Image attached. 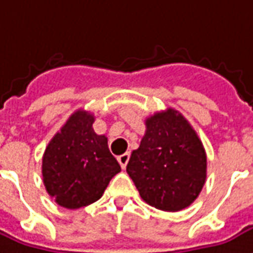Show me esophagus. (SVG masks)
<instances>
[{"mask_svg": "<svg viewBox=\"0 0 253 253\" xmlns=\"http://www.w3.org/2000/svg\"><path fill=\"white\" fill-rule=\"evenodd\" d=\"M128 159H130V154H123V155L118 156V161H119L122 169H126Z\"/></svg>", "mask_w": 253, "mask_h": 253, "instance_id": "34e87169", "label": "esophagus"}]
</instances>
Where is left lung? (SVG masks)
Wrapping results in <instances>:
<instances>
[{
  "mask_svg": "<svg viewBox=\"0 0 253 253\" xmlns=\"http://www.w3.org/2000/svg\"><path fill=\"white\" fill-rule=\"evenodd\" d=\"M145 126L140 147L127 163V173L148 205L178 212L191 205L205 184V148L176 109L154 113Z\"/></svg>",
  "mask_w": 253,
  "mask_h": 253,
  "instance_id": "8db88e82",
  "label": "left lung"
}]
</instances>
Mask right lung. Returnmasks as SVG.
Listing matches in <instances>:
<instances>
[{"label":"right lung","instance_id":"right-lung-1","mask_svg":"<svg viewBox=\"0 0 253 253\" xmlns=\"http://www.w3.org/2000/svg\"><path fill=\"white\" fill-rule=\"evenodd\" d=\"M94 115L73 113L55 134L42 155V181L62 208L79 209L102 197L120 165L108 148V138L98 135Z\"/></svg>","mask_w":253,"mask_h":253}]
</instances>
